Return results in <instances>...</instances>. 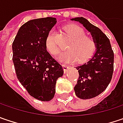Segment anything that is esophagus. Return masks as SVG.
<instances>
[{
  "mask_svg": "<svg viewBox=\"0 0 123 123\" xmlns=\"http://www.w3.org/2000/svg\"><path fill=\"white\" fill-rule=\"evenodd\" d=\"M62 68H63V69H64L65 72H66L68 70L69 66L68 65H67V64H62Z\"/></svg>",
  "mask_w": 123,
  "mask_h": 123,
  "instance_id": "34e87169",
  "label": "esophagus"
}]
</instances>
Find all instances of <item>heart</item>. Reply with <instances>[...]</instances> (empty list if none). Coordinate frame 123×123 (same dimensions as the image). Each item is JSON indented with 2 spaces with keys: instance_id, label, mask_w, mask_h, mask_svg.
<instances>
[{
  "instance_id": "b5f03b06",
  "label": "heart",
  "mask_w": 123,
  "mask_h": 123,
  "mask_svg": "<svg viewBox=\"0 0 123 123\" xmlns=\"http://www.w3.org/2000/svg\"><path fill=\"white\" fill-rule=\"evenodd\" d=\"M65 32L72 39L69 44V50L64 51L57 56L61 62H85L88 60L96 48V42L93 37L86 35V31L80 26L70 24L65 28ZM54 30L50 31L47 35L45 46L47 51L51 54H57L60 51V47L54 38Z\"/></svg>"
}]
</instances>
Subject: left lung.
<instances>
[{
  "label": "left lung",
  "instance_id": "left-lung-1",
  "mask_svg": "<svg viewBox=\"0 0 123 123\" xmlns=\"http://www.w3.org/2000/svg\"><path fill=\"white\" fill-rule=\"evenodd\" d=\"M78 21L90 32L96 42V51L87 62L77 66L79 76L74 86L76 95L87 99L99 95L107 88L113 72L114 54L110 41L99 28L83 17L71 18Z\"/></svg>",
  "mask_w": 123,
  "mask_h": 123
}]
</instances>
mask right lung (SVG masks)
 <instances>
[{"label":"right lung","mask_w":123,"mask_h":123,"mask_svg":"<svg viewBox=\"0 0 123 123\" xmlns=\"http://www.w3.org/2000/svg\"><path fill=\"white\" fill-rule=\"evenodd\" d=\"M56 22L54 17L28 21L20 27L12 43V61L19 82L32 97L44 102L54 98L56 81L63 74L62 66L45 46Z\"/></svg>","instance_id":"1"}]
</instances>
